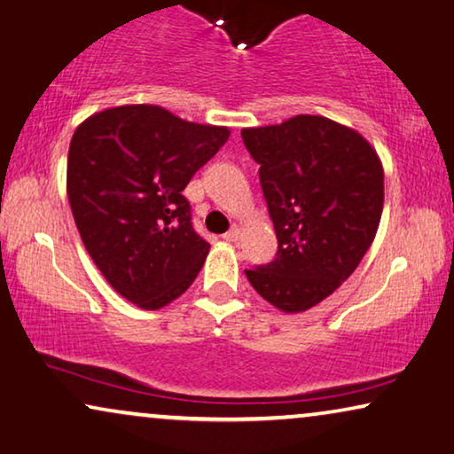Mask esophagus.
Returning <instances> with one entry per match:
<instances>
[{
	"mask_svg": "<svg viewBox=\"0 0 454 454\" xmlns=\"http://www.w3.org/2000/svg\"><path fill=\"white\" fill-rule=\"evenodd\" d=\"M239 239H240V228H239V226L230 228L228 232L224 234V240H228V242H236Z\"/></svg>",
	"mask_w": 454,
	"mask_h": 454,
	"instance_id": "1",
	"label": "esophagus"
}]
</instances>
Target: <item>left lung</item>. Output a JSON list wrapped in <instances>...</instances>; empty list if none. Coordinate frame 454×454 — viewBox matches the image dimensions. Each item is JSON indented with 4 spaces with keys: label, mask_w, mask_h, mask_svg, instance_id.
Wrapping results in <instances>:
<instances>
[{
    "label": "left lung",
    "mask_w": 454,
    "mask_h": 454,
    "mask_svg": "<svg viewBox=\"0 0 454 454\" xmlns=\"http://www.w3.org/2000/svg\"><path fill=\"white\" fill-rule=\"evenodd\" d=\"M247 151L277 234V256L247 269L262 300L287 314L334 294L363 261L383 212V167L353 128L324 116L245 128Z\"/></svg>",
    "instance_id": "left-lung-1"
}]
</instances>
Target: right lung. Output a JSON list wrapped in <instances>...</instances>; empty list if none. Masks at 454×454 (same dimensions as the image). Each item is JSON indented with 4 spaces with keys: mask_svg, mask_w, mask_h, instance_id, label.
Here are the masks:
<instances>
[{
    "mask_svg": "<svg viewBox=\"0 0 454 454\" xmlns=\"http://www.w3.org/2000/svg\"><path fill=\"white\" fill-rule=\"evenodd\" d=\"M228 137L226 126L146 104L107 107L73 134L67 195L81 240L106 281L138 308H165L204 267L209 245L181 192Z\"/></svg>",
    "mask_w": 454,
    "mask_h": 454,
    "instance_id": "add662e5",
    "label": "right lung"
}]
</instances>
